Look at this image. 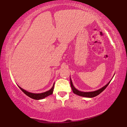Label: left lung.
Returning a JSON list of instances; mask_svg holds the SVG:
<instances>
[{
	"label": "left lung",
	"instance_id": "obj_1",
	"mask_svg": "<svg viewBox=\"0 0 127 127\" xmlns=\"http://www.w3.org/2000/svg\"><path fill=\"white\" fill-rule=\"evenodd\" d=\"M70 86H71V88L72 89V91L73 92V93L77 95L78 96H82V97H90V98H91V97H95V96H97L99 95L101 93V92L104 91V90L106 89L107 87V86L109 85V83H110V81H109L108 83L106 84V85L105 86L102 87V88H101L99 90H96V91H92V92H82V91H80L78 90L77 89H76V88L74 87L72 83V82L71 79L70 78Z\"/></svg>",
	"mask_w": 127,
	"mask_h": 127
}]
</instances>
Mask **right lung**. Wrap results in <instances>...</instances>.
<instances>
[{
	"label": "right lung",
	"mask_w": 127,
	"mask_h": 127,
	"mask_svg": "<svg viewBox=\"0 0 127 127\" xmlns=\"http://www.w3.org/2000/svg\"><path fill=\"white\" fill-rule=\"evenodd\" d=\"M54 86V84L53 85L52 88H51L50 90H49V91H46L45 92H43V93H40V94L31 93V92H29L27 91H26V90H23L20 86H18V87L21 90H22V92H23V93H25L27 96H29V97L33 98V99H35V100H40V99H42V98H44L45 97H47V96H48L49 95H50L53 94Z\"/></svg>",
	"instance_id": "add662e5"
}]
</instances>
